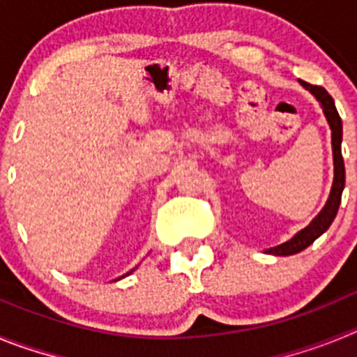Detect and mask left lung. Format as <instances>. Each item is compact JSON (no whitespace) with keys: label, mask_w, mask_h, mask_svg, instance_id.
I'll use <instances>...</instances> for the list:
<instances>
[{"label":"left lung","mask_w":357,"mask_h":357,"mask_svg":"<svg viewBox=\"0 0 357 357\" xmlns=\"http://www.w3.org/2000/svg\"><path fill=\"white\" fill-rule=\"evenodd\" d=\"M301 84L304 85L305 89L311 91V93L317 96L321 109H324V114H326L327 121H329L331 130H333L334 182H333V189H331L329 200H327L326 207L321 209V213L318 214V216L314 218L313 222L309 223L304 230H301L295 238L282 243V245H279V247L266 250L268 254H273V255L298 254V252H302L304 248H307L314 239L320 238V236L329 229L331 223L334 222L336 213H338L340 209V204H342L343 188H345V164H343V157H342V118H340L336 105H334L333 96H331L324 87H320V85H311L307 84V82H302V80Z\"/></svg>","instance_id":"left-lung-1"}]
</instances>
